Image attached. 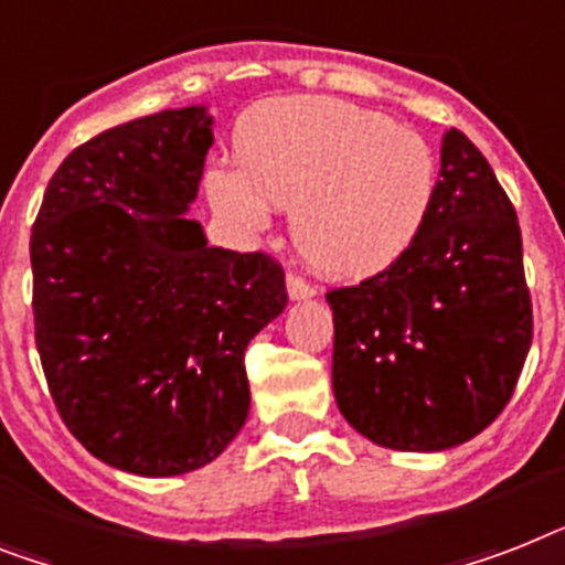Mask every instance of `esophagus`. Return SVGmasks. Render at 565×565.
<instances>
[{
	"mask_svg": "<svg viewBox=\"0 0 565 565\" xmlns=\"http://www.w3.org/2000/svg\"><path fill=\"white\" fill-rule=\"evenodd\" d=\"M287 292H290L292 301H298V298L316 296V287L310 281H305L298 273H290L287 275Z\"/></svg>",
	"mask_w": 565,
	"mask_h": 565,
	"instance_id": "1",
	"label": "esophagus"
}]
</instances>
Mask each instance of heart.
Here are the masks:
<instances>
[{
  "label": "heart",
  "instance_id": "obj_1",
  "mask_svg": "<svg viewBox=\"0 0 565 565\" xmlns=\"http://www.w3.org/2000/svg\"><path fill=\"white\" fill-rule=\"evenodd\" d=\"M237 171L214 168L217 214L260 232L269 205L292 209V243L316 273L362 281L420 237L438 191L429 141L388 116L324 95L264 100L237 121Z\"/></svg>",
  "mask_w": 565,
  "mask_h": 565
}]
</instances>
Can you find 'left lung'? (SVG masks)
I'll return each mask as SVG.
<instances>
[{"label": "left lung", "mask_w": 565, "mask_h": 565, "mask_svg": "<svg viewBox=\"0 0 565 565\" xmlns=\"http://www.w3.org/2000/svg\"><path fill=\"white\" fill-rule=\"evenodd\" d=\"M328 301L337 406L369 441L438 452L497 420L534 313L516 211L465 132H444L435 203L412 249Z\"/></svg>", "instance_id": "1"}]
</instances>
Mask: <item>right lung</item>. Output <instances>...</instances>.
<instances>
[{"mask_svg":"<svg viewBox=\"0 0 565 565\" xmlns=\"http://www.w3.org/2000/svg\"><path fill=\"white\" fill-rule=\"evenodd\" d=\"M211 116L164 109L63 159L31 228L34 339L63 424L104 465L179 476L249 415L243 354L287 307L281 264L188 220Z\"/></svg>","mask_w":565,"mask_h":565,"instance_id":"obj_1","label":"right lung"}]
</instances>
